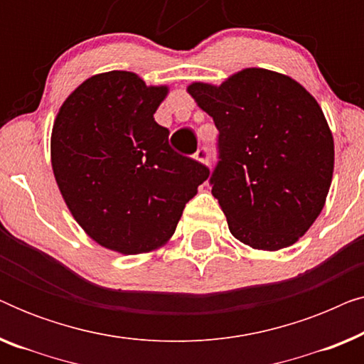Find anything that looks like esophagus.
I'll use <instances>...</instances> for the list:
<instances>
[{"label": "esophagus", "instance_id": "1", "mask_svg": "<svg viewBox=\"0 0 364 364\" xmlns=\"http://www.w3.org/2000/svg\"><path fill=\"white\" fill-rule=\"evenodd\" d=\"M197 159L198 162L202 164H208V159H210V156H208V149L203 146V147H198V151L196 152V156H193Z\"/></svg>", "mask_w": 364, "mask_h": 364}]
</instances>
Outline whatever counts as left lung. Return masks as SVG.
I'll return each mask as SVG.
<instances>
[{
	"mask_svg": "<svg viewBox=\"0 0 364 364\" xmlns=\"http://www.w3.org/2000/svg\"><path fill=\"white\" fill-rule=\"evenodd\" d=\"M187 91L218 129L210 183L232 235L257 250L293 245L331 186L335 144L320 104L295 79L262 68Z\"/></svg>",
	"mask_w": 364,
	"mask_h": 364,
	"instance_id": "1",
	"label": "left lung"
}]
</instances>
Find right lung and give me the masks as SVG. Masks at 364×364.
<instances>
[{
	"label": "right lung",
	"instance_id": "add662e5",
	"mask_svg": "<svg viewBox=\"0 0 364 364\" xmlns=\"http://www.w3.org/2000/svg\"><path fill=\"white\" fill-rule=\"evenodd\" d=\"M167 92L129 71L96 74L69 94L53 126L64 202L92 240L124 255L162 247L210 173L173 151L154 121Z\"/></svg>",
	"mask_w": 364,
	"mask_h": 364
}]
</instances>
